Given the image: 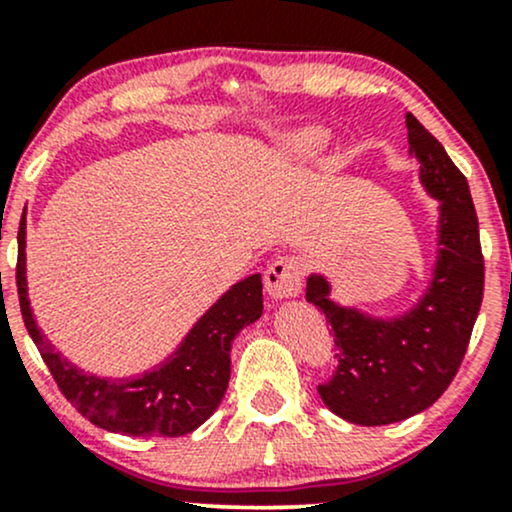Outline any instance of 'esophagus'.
I'll list each match as a JSON object with an SVG mask.
<instances>
[{
    "instance_id": "esophagus-1",
    "label": "esophagus",
    "mask_w": 512,
    "mask_h": 512,
    "mask_svg": "<svg viewBox=\"0 0 512 512\" xmlns=\"http://www.w3.org/2000/svg\"><path fill=\"white\" fill-rule=\"evenodd\" d=\"M303 262L298 257H279V260L269 264L267 274H264V289H267L272 301H286L301 291L303 281Z\"/></svg>"
}]
</instances>
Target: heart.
I'll return each instance as SVG.
<instances>
[{"mask_svg": "<svg viewBox=\"0 0 512 512\" xmlns=\"http://www.w3.org/2000/svg\"><path fill=\"white\" fill-rule=\"evenodd\" d=\"M327 142H330V134L322 127H301L293 129V132H286L281 137V154H284L293 163H305L315 161L317 156H322V151L327 149Z\"/></svg>", "mask_w": 512, "mask_h": 512, "instance_id": "1", "label": "heart"}]
</instances>
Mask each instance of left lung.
<instances>
[{
    "mask_svg": "<svg viewBox=\"0 0 512 512\" xmlns=\"http://www.w3.org/2000/svg\"><path fill=\"white\" fill-rule=\"evenodd\" d=\"M407 132L421 185L438 199V255L426 291L407 313L375 317L332 301V284L322 274H310L305 286V301L325 313L339 349L337 373L317 392L332 414L358 426L397 424L448 390L484 296L479 221L467 178L411 113Z\"/></svg>",
    "mask_w": 512,
    "mask_h": 512,
    "instance_id": "8db88e82",
    "label": "left lung"
}]
</instances>
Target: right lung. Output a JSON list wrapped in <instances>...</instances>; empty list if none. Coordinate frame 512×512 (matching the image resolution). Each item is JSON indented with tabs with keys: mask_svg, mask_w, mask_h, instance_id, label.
<instances>
[{
	"mask_svg": "<svg viewBox=\"0 0 512 512\" xmlns=\"http://www.w3.org/2000/svg\"><path fill=\"white\" fill-rule=\"evenodd\" d=\"M21 315L62 395L91 424L139 438H178L214 414L231 378V344L262 315V276L238 281L192 325L166 361L134 378H101L74 366L35 322L26 284V214L16 262Z\"/></svg>",
	"mask_w": 512,
	"mask_h": 512,
	"instance_id": "right-lung-1",
	"label": "right lung"
}]
</instances>
